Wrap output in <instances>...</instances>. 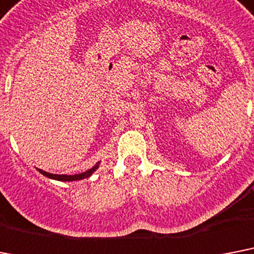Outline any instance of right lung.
<instances>
[{
	"mask_svg": "<svg viewBox=\"0 0 254 254\" xmlns=\"http://www.w3.org/2000/svg\"><path fill=\"white\" fill-rule=\"evenodd\" d=\"M99 168V163H96L92 168L87 170L86 172H82V174L77 175H55V174H49V172H45L43 170H38L41 175H44L45 177H49L52 180H59V181H77V180H83V179H87V177L91 176L95 171Z\"/></svg>",
	"mask_w": 254,
	"mask_h": 254,
	"instance_id": "obj_1",
	"label": "right lung"
}]
</instances>
